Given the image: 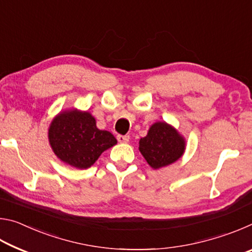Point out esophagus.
Segmentation results:
<instances>
[{
    "mask_svg": "<svg viewBox=\"0 0 252 252\" xmlns=\"http://www.w3.org/2000/svg\"><path fill=\"white\" fill-rule=\"evenodd\" d=\"M117 139L120 143H127V142H129V135H118Z\"/></svg>",
    "mask_w": 252,
    "mask_h": 252,
    "instance_id": "1",
    "label": "esophagus"
}]
</instances>
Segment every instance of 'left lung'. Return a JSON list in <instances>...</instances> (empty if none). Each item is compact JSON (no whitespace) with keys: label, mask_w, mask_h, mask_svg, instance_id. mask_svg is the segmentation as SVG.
<instances>
[{"label":"left lung","mask_w":252,"mask_h":252,"mask_svg":"<svg viewBox=\"0 0 252 252\" xmlns=\"http://www.w3.org/2000/svg\"><path fill=\"white\" fill-rule=\"evenodd\" d=\"M187 142L176 127L165 121L155 122L139 141V151L152 169L174 163L183 156Z\"/></svg>","instance_id":"left-lung-1"}]
</instances>
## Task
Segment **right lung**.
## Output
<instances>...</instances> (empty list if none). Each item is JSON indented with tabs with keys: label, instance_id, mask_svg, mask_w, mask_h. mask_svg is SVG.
Returning a JSON list of instances; mask_svg holds the SVG:
<instances>
[{
	"label": "right lung",
	"instance_id": "1",
	"mask_svg": "<svg viewBox=\"0 0 252 252\" xmlns=\"http://www.w3.org/2000/svg\"><path fill=\"white\" fill-rule=\"evenodd\" d=\"M48 138L60 160L76 169H88L105 150L118 143L109 131L96 126L95 118L88 111H61L51 121Z\"/></svg>",
	"mask_w": 252,
	"mask_h": 252
}]
</instances>
